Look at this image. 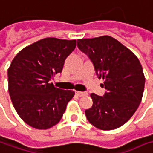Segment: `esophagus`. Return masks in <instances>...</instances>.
I'll list each match as a JSON object with an SVG mask.
<instances>
[{"mask_svg":"<svg viewBox=\"0 0 153 153\" xmlns=\"http://www.w3.org/2000/svg\"><path fill=\"white\" fill-rule=\"evenodd\" d=\"M75 94H76L77 96H79V97H84V96H87V95H88V93H87V92H85V91H75Z\"/></svg>","mask_w":153,"mask_h":153,"instance_id":"34e87169","label":"esophagus"}]
</instances>
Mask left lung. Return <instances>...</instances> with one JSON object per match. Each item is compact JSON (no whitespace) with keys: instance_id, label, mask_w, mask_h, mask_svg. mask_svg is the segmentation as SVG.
Listing matches in <instances>:
<instances>
[{"instance_id":"left-lung-1","label":"left lung","mask_w":153,"mask_h":153,"mask_svg":"<svg viewBox=\"0 0 153 153\" xmlns=\"http://www.w3.org/2000/svg\"><path fill=\"white\" fill-rule=\"evenodd\" d=\"M77 45L89 56L106 90L103 97L91 94L92 106L85 110L87 120L98 129L120 128L141 102L145 86L141 64L129 49L110 36L78 39Z\"/></svg>"}]
</instances>
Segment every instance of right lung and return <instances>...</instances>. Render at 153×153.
<instances>
[{
	"label": "right lung",
	"mask_w": 153,
	"mask_h": 153,
	"mask_svg": "<svg viewBox=\"0 0 153 153\" xmlns=\"http://www.w3.org/2000/svg\"><path fill=\"white\" fill-rule=\"evenodd\" d=\"M76 47V40L46 37L25 47L7 70L8 91L18 115L29 126L48 129L60 122L74 96L50 83L62 73L64 62Z\"/></svg>",
	"instance_id": "obj_1"
}]
</instances>
